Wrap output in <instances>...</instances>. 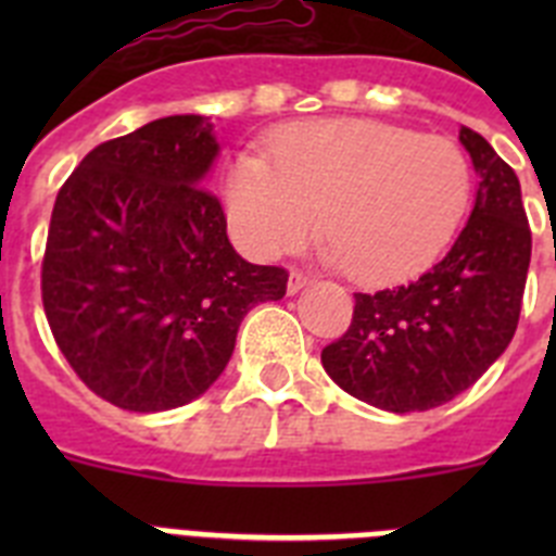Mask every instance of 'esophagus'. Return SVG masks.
Masks as SVG:
<instances>
[{"instance_id": "esophagus-1", "label": "esophagus", "mask_w": 556, "mask_h": 556, "mask_svg": "<svg viewBox=\"0 0 556 556\" xmlns=\"http://www.w3.org/2000/svg\"><path fill=\"white\" fill-rule=\"evenodd\" d=\"M308 283H312V275H306L303 269H292V273H289L287 289L289 294H294V292H301L303 287H308Z\"/></svg>"}]
</instances>
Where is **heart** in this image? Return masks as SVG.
Here are the masks:
<instances>
[{"mask_svg":"<svg viewBox=\"0 0 556 556\" xmlns=\"http://www.w3.org/2000/svg\"><path fill=\"white\" fill-rule=\"evenodd\" d=\"M473 169L448 136L370 119L283 127L264 155L244 152L225 178L236 242L255 258L292 250L317 225L323 253L365 283L429 267L470 205Z\"/></svg>","mask_w":556,"mask_h":556,"instance_id":"heart-1","label":"heart"}]
</instances>
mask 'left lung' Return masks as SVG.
I'll use <instances>...</instances> for the list:
<instances>
[{
    "label": "left lung",
    "instance_id": "obj_1",
    "mask_svg": "<svg viewBox=\"0 0 556 556\" xmlns=\"http://www.w3.org/2000/svg\"><path fill=\"white\" fill-rule=\"evenodd\" d=\"M459 141L479 172L468 225L412 283L353 294L351 326L323 348V367L348 395L397 415L476 384L518 328L532 258L518 175L470 127Z\"/></svg>",
    "mask_w": 556,
    "mask_h": 556
}]
</instances>
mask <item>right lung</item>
Masks as SVG:
<instances>
[{"instance_id":"add662e5","label":"right lung","mask_w":556,"mask_h":556,"mask_svg":"<svg viewBox=\"0 0 556 556\" xmlns=\"http://www.w3.org/2000/svg\"><path fill=\"white\" fill-rule=\"evenodd\" d=\"M208 116L186 113L102 141L61 186L41 264L58 348L91 392L127 412L203 395L258 303L289 273L244 262L228 242Z\"/></svg>"}]
</instances>
